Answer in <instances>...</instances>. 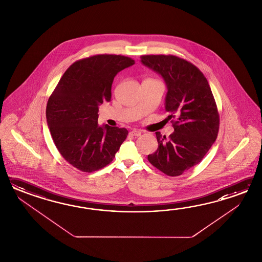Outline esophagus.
<instances>
[{
  "instance_id": "34e87169",
  "label": "esophagus",
  "mask_w": 262,
  "mask_h": 262,
  "mask_svg": "<svg viewBox=\"0 0 262 262\" xmlns=\"http://www.w3.org/2000/svg\"><path fill=\"white\" fill-rule=\"evenodd\" d=\"M129 134H130L131 136H134V137H139V136L141 135V132H140L139 130H136V129H135V130H132Z\"/></svg>"
}]
</instances>
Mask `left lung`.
Instances as JSON below:
<instances>
[{"label":"left lung","instance_id":"left-lung-1","mask_svg":"<svg viewBox=\"0 0 262 262\" xmlns=\"http://www.w3.org/2000/svg\"><path fill=\"white\" fill-rule=\"evenodd\" d=\"M140 58L145 67L164 78L165 108L169 119L176 118L168 139L156 132L158 148L148 160L168 176H179L198 165L217 138V106L208 80L193 63L173 55Z\"/></svg>","mask_w":262,"mask_h":262}]
</instances>
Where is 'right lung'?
<instances>
[{
  "mask_svg": "<svg viewBox=\"0 0 262 262\" xmlns=\"http://www.w3.org/2000/svg\"><path fill=\"white\" fill-rule=\"evenodd\" d=\"M135 61L113 54L75 61L49 98L46 117L61 156L73 167L93 172L106 167L126 139L127 129L98 125V106L112 98L114 77Z\"/></svg>",
  "mask_w": 262,
  "mask_h": 262,
  "instance_id": "1",
  "label": "right lung"
}]
</instances>
